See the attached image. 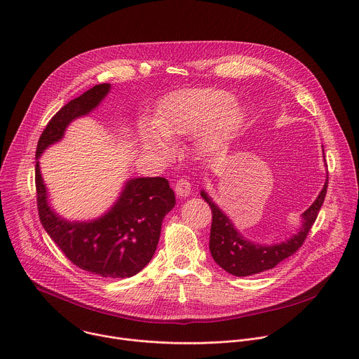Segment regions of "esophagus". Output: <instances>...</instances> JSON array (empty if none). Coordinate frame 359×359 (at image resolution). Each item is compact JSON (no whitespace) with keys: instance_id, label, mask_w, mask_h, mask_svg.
Masks as SVG:
<instances>
[{"instance_id":"obj_1","label":"esophagus","mask_w":359,"mask_h":359,"mask_svg":"<svg viewBox=\"0 0 359 359\" xmlns=\"http://www.w3.org/2000/svg\"><path fill=\"white\" fill-rule=\"evenodd\" d=\"M175 191L179 197H186L191 191V184L187 177H180L175 184Z\"/></svg>"}]
</instances>
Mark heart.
<instances>
[{
    "label": "heart",
    "mask_w": 359,
    "mask_h": 359,
    "mask_svg": "<svg viewBox=\"0 0 359 359\" xmlns=\"http://www.w3.org/2000/svg\"><path fill=\"white\" fill-rule=\"evenodd\" d=\"M241 111L234 96L224 89L193 88L166 96L158 107L155 123L140 126L142 146L161 158H170L173 149L168 140H180L198 132L201 147H219L240 126Z\"/></svg>",
    "instance_id": "b5f03b06"
}]
</instances>
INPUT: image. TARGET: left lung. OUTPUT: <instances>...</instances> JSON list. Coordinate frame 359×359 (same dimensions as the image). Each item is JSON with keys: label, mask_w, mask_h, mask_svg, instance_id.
<instances>
[{"label": "left lung", "mask_w": 359, "mask_h": 359, "mask_svg": "<svg viewBox=\"0 0 359 359\" xmlns=\"http://www.w3.org/2000/svg\"><path fill=\"white\" fill-rule=\"evenodd\" d=\"M328 180L324 184V189L318 194L317 200L311 204L310 209L302 213V226L299 231L292 236L290 240L274 244V245H262L254 244L243 238V236L234 229L229 217L216 206L213 200L208 196L206 191H201L204 201L209 203L212 209V229H210V252L215 262L227 273L236 277H247L252 274H259L274 269L283 260L292 255L305 241L313 224L317 220L318 212L323 206L327 194Z\"/></svg>", "instance_id": "left-lung-1"}]
</instances>
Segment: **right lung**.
<instances>
[{
	"mask_svg": "<svg viewBox=\"0 0 359 359\" xmlns=\"http://www.w3.org/2000/svg\"><path fill=\"white\" fill-rule=\"evenodd\" d=\"M109 89V83L95 85L61 108L38 140L36 159L62 139L74 119L95 109ZM35 187L39 220L49 237L76 267L105 278H126L144 269L156 251L163 217L176 204L165 177H139L126 183L107 215L88 223L68 222L49 208L38 161Z\"/></svg>",
	"mask_w": 359,
	"mask_h": 359,
	"instance_id": "add662e5",
	"label": "right lung"
}]
</instances>
